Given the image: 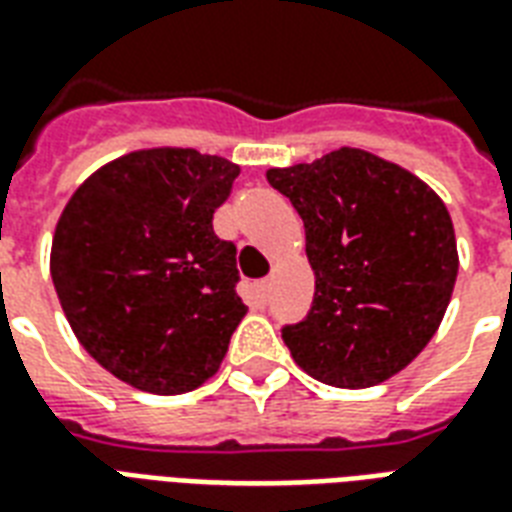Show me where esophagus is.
Wrapping results in <instances>:
<instances>
[{"label":"esophagus","mask_w":512,"mask_h":512,"mask_svg":"<svg viewBox=\"0 0 512 512\" xmlns=\"http://www.w3.org/2000/svg\"><path fill=\"white\" fill-rule=\"evenodd\" d=\"M259 297H261V302H267V299H270V288H272V280H261L259 286Z\"/></svg>","instance_id":"34e87169"}]
</instances>
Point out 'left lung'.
Instances as JSON below:
<instances>
[{"label": "left lung", "mask_w": 512, "mask_h": 512, "mask_svg": "<svg viewBox=\"0 0 512 512\" xmlns=\"http://www.w3.org/2000/svg\"><path fill=\"white\" fill-rule=\"evenodd\" d=\"M305 224L310 313L286 324L299 367L337 388L378 386L432 340L459 272L443 199L359 148L267 172Z\"/></svg>", "instance_id": "8db88e82"}]
</instances>
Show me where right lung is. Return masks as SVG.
Returning <instances> with one entry per match:
<instances>
[{"label": "right lung", "mask_w": 512, "mask_h": 512, "mask_svg": "<svg viewBox=\"0 0 512 512\" xmlns=\"http://www.w3.org/2000/svg\"><path fill=\"white\" fill-rule=\"evenodd\" d=\"M240 167L194 148L110 161L72 194L51 248V278L80 345L151 394L213 378L248 313L237 248L213 213Z\"/></svg>", "instance_id": "add662e5"}]
</instances>
